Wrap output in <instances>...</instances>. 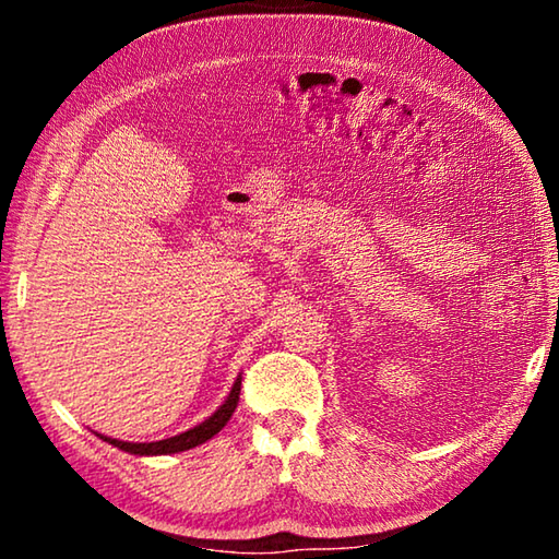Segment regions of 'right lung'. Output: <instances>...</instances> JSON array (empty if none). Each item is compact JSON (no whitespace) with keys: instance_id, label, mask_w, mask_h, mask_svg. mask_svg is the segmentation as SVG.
<instances>
[{"instance_id":"1","label":"right lung","mask_w":559,"mask_h":559,"mask_svg":"<svg viewBox=\"0 0 559 559\" xmlns=\"http://www.w3.org/2000/svg\"><path fill=\"white\" fill-rule=\"evenodd\" d=\"M239 392H241V374L236 377V382L231 386L229 396H226L224 404L210 416V419H204L202 424H197L194 429L177 433V437H169V439H163V441H150V443H130V441L100 437V433H98V437L103 441L112 443V447L120 449V451L135 453V456H167V453L189 451V449L200 447V443H204V441H210L214 433H219L226 427V421L231 419L236 404H239Z\"/></svg>"}]
</instances>
